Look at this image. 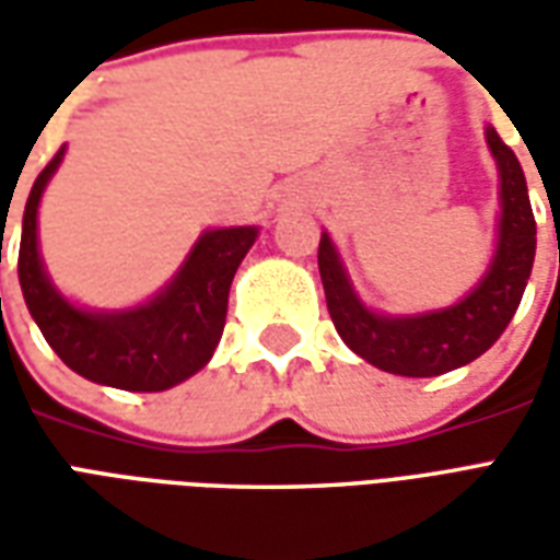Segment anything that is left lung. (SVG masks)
<instances>
[{
    "label": "left lung",
    "instance_id": "left-lung-1",
    "mask_svg": "<svg viewBox=\"0 0 560 560\" xmlns=\"http://www.w3.org/2000/svg\"><path fill=\"white\" fill-rule=\"evenodd\" d=\"M486 147L498 167V231L494 252L480 281L446 308L417 315H384L353 288L339 248L320 233L317 269L327 308L341 341L365 363L401 377H434L474 363L492 348L516 315L528 284L537 248V224L530 212L528 185L513 149L486 128Z\"/></svg>",
    "mask_w": 560,
    "mask_h": 560
}]
</instances>
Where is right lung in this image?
<instances>
[{"label":"right lung","instance_id":"add662e5","mask_svg":"<svg viewBox=\"0 0 560 560\" xmlns=\"http://www.w3.org/2000/svg\"><path fill=\"white\" fill-rule=\"evenodd\" d=\"M62 159L66 147L38 173L23 212L18 276L32 320L59 360L92 384L131 393H161L183 384L219 348L231 281L260 228L203 231L176 276L147 303L86 308L56 288L38 248V207Z\"/></svg>","mask_w":560,"mask_h":560}]
</instances>
